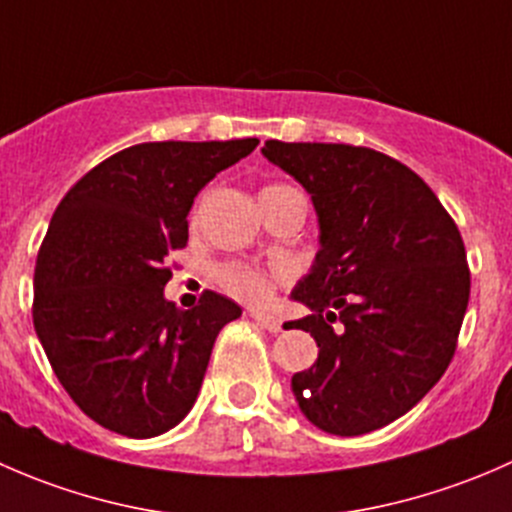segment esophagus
<instances>
[{
    "mask_svg": "<svg viewBox=\"0 0 512 512\" xmlns=\"http://www.w3.org/2000/svg\"><path fill=\"white\" fill-rule=\"evenodd\" d=\"M250 317L255 319L257 324H260L262 329H267V332H282V322L280 319L275 317V314H265V312H255V309H252L250 312Z\"/></svg>",
    "mask_w": 512,
    "mask_h": 512,
    "instance_id": "obj_1",
    "label": "esophagus"
}]
</instances>
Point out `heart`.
<instances>
[{"label": "heart", "instance_id": "b5f03b06", "mask_svg": "<svg viewBox=\"0 0 512 512\" xmlns=\"http://www.w3.org/2000/svg\"><path fill=\"white\" fill-rule=\"evenodd\" d=\"M285 188V185H267L265 190ZM218 282L225 292L245 299V302H265L270 297V277L250 265H223L218 270Z\"/></svg>", "mask_w": 512, "mask_h": 512}]
</instances>
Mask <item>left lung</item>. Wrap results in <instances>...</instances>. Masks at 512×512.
I'll list each match as a JSON object with an SVG mask.
<instances>
[{
  "instance_id": "left-lung-1",
  "label": "left lung",
  "mask_w": 512,
  "mask_h": 512,
  "mask_svg": "<svg viewBox=\"0 0 512 512\" xmlns=\"http://www.w3.org/2000/svg\"><path fill=\"white\" fill-rule=\"evenodd\" d=\"M312 195L319 252L292 299L319 356L292 376L302 414L361 436L411 411L456 354L471 297L466 247L441 200L399 160L347 143L267 141Z\"/></svg>"
}]
</instances>
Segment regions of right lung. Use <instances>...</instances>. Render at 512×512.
I'll list each match as a JSON object with an SVG mask.
<instances>
[{"instance_id":"1","label":"right lung","mask_w":512,"mask_h":512,"mask_svg":"<svg viewBox=\"0 0 512 512\" xmlns=\"http://www.w3.org/2000/svg\"><path fill=\"white\" fill-rule=\"evenodd\" d=\"M257 143H138L56 208L36 255L34 329L66 394L108 431L153 438L193 409L215 339L242 309L215 292L175 307L168 257L188 245L195 195Z\"/></svg>"}]
</instances>
